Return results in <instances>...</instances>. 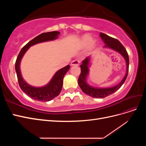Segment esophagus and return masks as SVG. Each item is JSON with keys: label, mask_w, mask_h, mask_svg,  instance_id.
Segmentation results:
<instances>
[{"label": "esophagus", "mask_w": 146, "mask_h": 146, "mask_svg": "<svg viewBox=\"0 0 146 146\" xmlns=\"http://www.w3.org/2000/svg\"><path fill=\"white\" fill-rule=\"evenodd\" d=\"M79 63H80V61H79L78 60H74L72 61L71 63H70V65H71L72 66H78L79 64Z\"/></svg>", "instance_id": "1"}]
</instances>
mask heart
<instances>
[{"label":"heart","mask_w":146,"mask_h":146,"mask_svg":"<svg viewBox=\"0 0 146 146\" xmlns=\"http://www.w3.org/2000/svg\"><path fill=\"white\" fill-rule=\"evenodd\" d=\"M92 40V37L90 35L85 34L83 35L82 36L80 40V44H79V47L80 48H83L87 46V50L88 51H92L94 50L96 47H97V42L96 40Z\"/></svg>","instance_id":"heart-1"}]
</instances>
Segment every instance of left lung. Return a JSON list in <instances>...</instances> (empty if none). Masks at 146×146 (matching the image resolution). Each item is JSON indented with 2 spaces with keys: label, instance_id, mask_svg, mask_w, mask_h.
Segmentation results:
<instances>
[{
  "label": "left lung",
  "instance_id": "left-lung-1",
  "mask_svg": "<svg viewBox=\"0 0 146 146\" xmlns=\"http://www.w3.org/2000/svg\"><path fill=\"white\" fill-rule=\"evenodd\" d=\"M100 36L105 44L104 46V48H111V49L119 53L123 56L126 63V73L124 77L122 78V80L117 85L114 86L110 88H97L92 86L87 83V77L90 72L89 66L91 56H89L86 57L82 61V64L80 65L81 73L78 77V83L83 92L94 98H104L105 97L114 93V92L119 90L123 85V83L125 82L127 77L129 66V55H128L127 52L125 50V47L123 46L120 41L103 33H100Z\"/></svg>",
  "mask_w": 146,
  "mask_h": 146
}]
</instances>
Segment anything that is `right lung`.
<instances>
[{
  "instance_id": "1",
  "label": "right lung",
  "mask_w": 146,
  "mask_h": 146,
  "mask_svg": "<svg viewBox=\"0 0 146 146\" xmlns=\"http://www.w3.org/2000/svg\"><path fill=\"white\" fill-rule=\"evenodd\" d=\"M60 34V33L57 31L40 34L24 46L17 56L15 64V70L17 74V79H18L19 86L24 92L33 99L41 102H47L50 101L58 96L62 89L64 76L69 70L70 66L67 65L65 67L58 70L54 74L50 81L45 86L35 87L28 84L24 80L23 76H22L20 69L22 58L25 52L31 46L38 43L55 40L58 38V35Z\"/></svg>"
}]
</instances>
